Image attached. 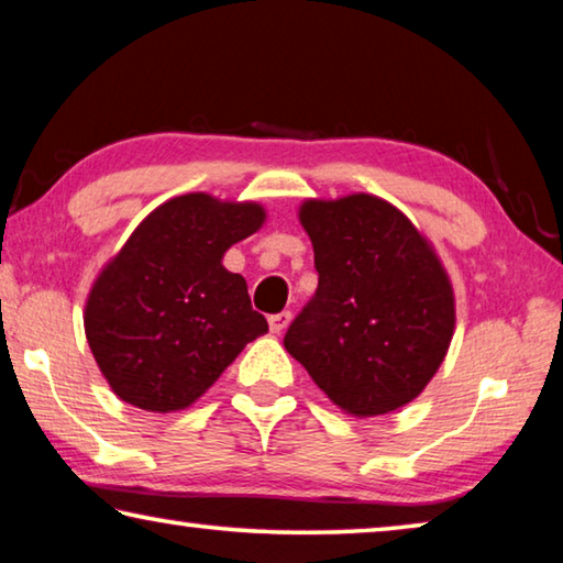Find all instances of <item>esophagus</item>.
Here are the masks:
<instances>
[{
    "mask_svg": "<svg viewBox=\"0 0 563 563\" xmlns=\"http://www.w3.org/2000/svg\"><path fill=\"white\" fill-rule=\"evenodd\" d=\"M290 320H292V316H290L288 310H285V312H278V316H271V318H268L271 332H275V335H280V332L290 325Z\"/></svg>",
    "mask_w": 563,
    "mask_h": 563,
    "instance_id": "esophagus-1",
    "label": "esophagus"
}]
</instances>
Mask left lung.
I'll use <instances>...</instances> for the list:
<instances>
[{
  "mask_svg": "<svg viewBox=\"0 0 563 563\" xmlns=\"http://www.w3.org/2000/svg\"><path fill=\"white\" fill-rule=\"evenodd\" d=\"M318 292L285 350L342 412L387 415L430 385L454 335V288L434 245L385 198H305Z\"/></svg>",
  "mask_w": 563,
  "mask_h": 563,
  "instance_id": "left-lung-1",
  "label": "left lung"
}]
</instances>
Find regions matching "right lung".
Masks as SVG:
<instances>
[{"mask_svg": "<svg viewBox=\"0 0 563 563\" xmlns=\"http://www.w3.org/2000/svg\"><path fill=\"white\" fill-rule=\"evenodd\" d=\"M258 201L168 198L99 271L84 332L111 393L146 412H180L241 350L268 332L245 278L225 271L231 245L261 231Z\"/></svg>", "mask_w": 563, "mask_h": 563, "instance_id": "add662e5", "label": "right lung"}]
</instances>
